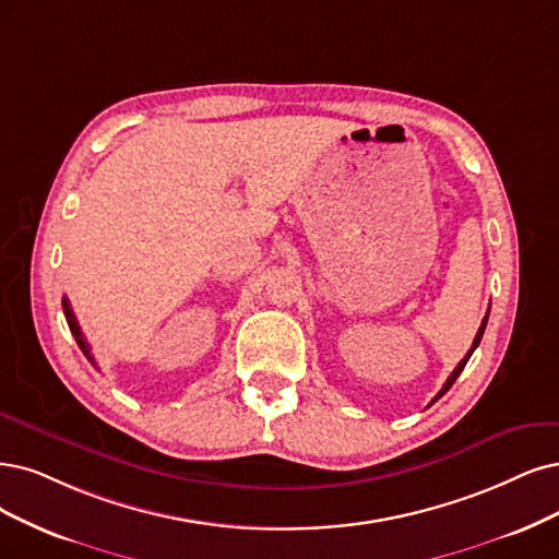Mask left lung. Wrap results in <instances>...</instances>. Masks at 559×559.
Masks as SVG:
<instances>
[{
	"label": "left lung",
	"mask_w": 559,
	"mask_h": 559,
	"mask_svg": "<svg viewBox=\"0 0 559 559\" xmlns=\"http://www.w3.org/2000/svg\"><path fill=\"white\" fill-rule=\"evenodd\" d=\"M488 313H490V311H488ZM488 313H486V318H484V320H481V326H479V332H477V336H474V343H472V347H469V353H467V355H465V357H463V359H461V364H459V366H456V368H453V373H451V376H449V380H447V382H444V386H442V389H440V394H438V396H436V399H432V403H436V401H438V399H442V396H444V394H447V391H449V389H451V384H453V382H456V378H459V376H461V373H463V368H465V364H467V361H469V357H472V353H474V349H477V345H479V343H481V336H484V329H486V322H488ZM432 403H430V405H432Z\"/></svg>",
	"instance_id": "obj_1"
}]
</instances>
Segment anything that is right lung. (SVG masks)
<instances>
[{"mask_svg":"<svg viewBox=\"0 0 559 559\" xmlns=\"http://www.w3.org/2000/svg\"><path fill=\"white\" fill-rule=\"evenodd\" d=\"M61 306H64V316H67V322H69V329H71V334L75 336V343L80 345V349H82V355H85L92 364H94V357H92V347H90V343H87V338L82 336V329H80V324H78V320H75V316H73V308H71V304H69V299L64 297L61 299ZM96 366V364H94Z\"/></svg>","mask_w":559,"mask_h":559,"instance_id":"1","label":"right lung"}]
</instances>
